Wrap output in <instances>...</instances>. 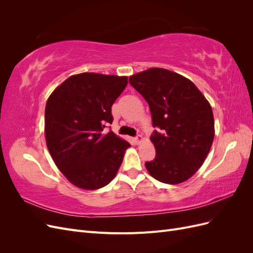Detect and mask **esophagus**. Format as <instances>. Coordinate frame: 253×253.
<instances>
[{
    "mask_svg": "<svg viewBox=\"0 0 253 253\" xmlns=\"http://www.w3.org/2000/svg\"><path fill=\"white\" fill-rule=\"evenodd\" d=\"M142 139H143V137H142L141 135H137V136L135 137V141H136L137 143H139Z\"/></svg>",
    "mask_w": 253,
    "mask_h": 253,
    "instance_id": "1",
    "label": "esophagus"
}]
</instances>
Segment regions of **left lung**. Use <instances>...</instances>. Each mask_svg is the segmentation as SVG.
I'll list each match as a JSON object with an SVG mask.
<instances>
[{"mask_svg":"<svg viewBox=\"0 0 253 253\" xmlns=\"http://www.w3.org/2000/svg\"><path fill=\"white\" fill-rule=\"evenodd\" d=\"M128 81L148 102L156 127L150 137L156 155L145 163L147 170L170 185L189 179L202 167L213 142L210 103L192 81L165 68H150Z\"/></svg>","mask_w":253,"mask_h":253,"instance_id":"left-lung-1","label":"left lung"}]
</instances>
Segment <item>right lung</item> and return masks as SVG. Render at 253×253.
I'll return each instance as SVG.
<instances>
[{
    "label": "right lung",
    "mask_w": 253,
    "mask_h": 253,
    "mask_svg": "<svg viewBox=\"0 0 253 253\" xmlns=\"http://www.w3.org/2000/svg\"><path fill=\"white\" fill-rule=\"evenodd\" d=\"M126 77L94 73L71 76L52 91L45 108L47 149L58 169L76 187L96 190L111 182L131 147L112 131V105Z\"/></svg>",
    "instance_id": "1"
}]
</instances>
